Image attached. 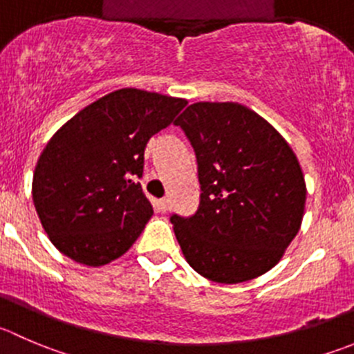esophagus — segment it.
Returning <instances> with one entry per match:
<instances>
[{
    "mask_svg": "<svg viewBox=\"0 0 354 354\" xmlns=\"http://www.w3.org/2000/svg\"><path fill=\"white\" fill-rule=\"evenodd\" d=\"M157 205H159L160 211L167 212L171 209V201H169V198H160V201L157 202Z\"/></svg>",
    "mask_w": 354,
    "mask_h": 354,
    "instance_id": "obj_1",
    "label": "esophagus"
}]
</instances>
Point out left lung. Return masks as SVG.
Instances as JSON below:
<instances>
[{
  "mask_svg": "<svg viewBox=\"0 0 354 354\" xmlns=\"http://www.w3.org/2000/svg\"><path fill=\"white\" fill-rule=\"evenodd\" d=\"M174 124L194 147L202 190L194 216H171L185 259L218 283L272 270L299 232L306 202L289 143L235 102L192 104Z\"/></svg>",
  "mask_w": 354,
  "mask_h": 354,
  "instance_id": "8db88e82",
  "label": "left lung"
}]
</instances>
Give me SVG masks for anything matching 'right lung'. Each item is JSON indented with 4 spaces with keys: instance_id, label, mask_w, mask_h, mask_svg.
<instances>
[{
    "instance_id": "right-lung-1",
    "label": "right lung",
    "mask_w": 354,
    "mask_h": 354,
    "mask_svg": "<svg viewBox=\"0 0 354 354\" xmlns=\"http://www.w3.org/2000/svg\"><path fill=\"white\" fill-rule=\"evenodd\" d=\"M185 105L183 98L122 88L51 136L34 169L32 201L62 254L104 266L136 242L153 214L138 183L145 147Z\"/></svg>"
}]
</instances>
